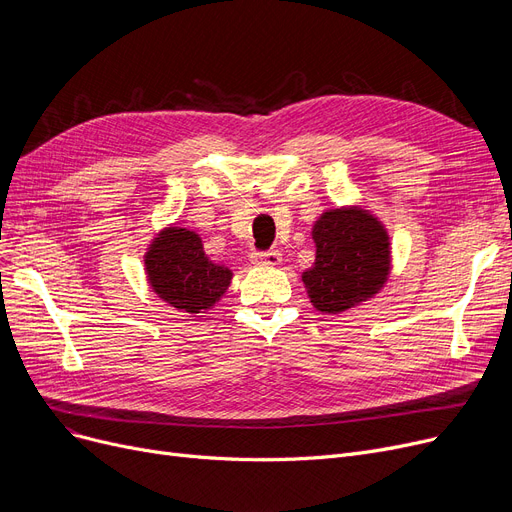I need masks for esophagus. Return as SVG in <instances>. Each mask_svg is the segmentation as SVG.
<instances>
[{
  "label": "esophagus",
  "instance_id": "obj_1",
  "mask_svg": "<svg viewBox=\"0 0 512 512\" xmlns=\"http://www.w3.org/2000/svg\"><path fill=\"white\" fill-rule=\"evenodd\" d=\"M251 261L255 265H280L282 263V253L280 251H267V253H253L251 255Z\"/></svg>",
  "mask_w": 512,
  "mask_h": 512
}]
</instances>
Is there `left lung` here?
<instances>
[{
	"label": "left lung",
	"instance_id": "obj_1",
	"mask_svg": "<svg viewBox=\"0 0 512 512\" xmlns=\"http://www.w3.org/2000/svg\"><path fill=\"white\" fill-rule=\"evenodd\" d=\"M315 261L303 272L311 305L344 313L378 294L392 272L386 226L361 205L326 209L311 228Z\"/></svg>",
	"mask_w": 512,
	"mask_h": 512
}]
</instances>
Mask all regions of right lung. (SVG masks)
I'll use <instances>...</instances> for the list:
<instances>
[{
	"mask_svg": "<svg viewBox=\"0 0 512 512\" xmlns=\"http://www.w3.org/2000/svg\"><path fill=\"white\" fill-rule=\"evenodd\" d=\"M145 274L161 301L182 313H205L226 294L232 270L207 257L201 236L176 224L161 228L149 242Z\"/></svg>",
	"mask_w": 512,
	"mask_h": 512,
	"instance_id": "right-lung-1",
	"label": "right lung"
}]
</instances>
